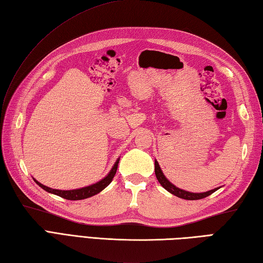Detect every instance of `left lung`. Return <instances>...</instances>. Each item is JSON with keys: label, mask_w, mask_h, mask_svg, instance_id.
<instances>
[{"label": "left lung", "mask_w": 263, "mask_h": 263, "mask_svg": "<svg viewBox=\"0 0 263 263\" xmlns=\"http://www.w3.org/2000/svg\"><path fill=\"white\" fill-rule=\"evenodd\" d=\"M155 174L156 177H157L158 182L161 184V186H163L165 190H167L170 193L176 195V197L181 198V199H185V200H200V199H203L205 197H208V195L212 194L214 192H216L218 189H214V190H210L208 192H203V193H192V192H189L185 191V190H182V189H178L176 187L174 184H172L168 180H167L166 176L164 175L163 171L160 170V166L158 164L157 160H155Z\"/></svg>", "instance_id": "1"}]
</instances>
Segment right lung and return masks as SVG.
I'll return each instance as SVG.
<instances>
[{
    "label": "right lung",
    "mask_w": 263,
    "mask_h": 263,
    "mask_svg": "<svg viewBox=\"0 0 263 263\" xmlns=\"http://www.w3.org/2000/svg\"><path fill=\"white\" fill-rule=\"evenodd\" d=\"M119 161L120 158L115 161V164L113 166V168L110 170V172L108 173L107 175H106L103 180H100L99 182L91 184V185H88L85 187H81V189H76V190H57V189H51L46 185H43L42 183H39L38 181H36L35 178H33V181H35L39 186L42 189L45 190V191L49 192V193H53V194H57L61 198H64V199H68V200H82V199H87V198H90L92 195L99 193L100 191H103V190L109 185V183L113 181V178L116 174V171H117V165H119Z\"/></svg>",
    "instance_id": "add662e5"
}]
</instances>
